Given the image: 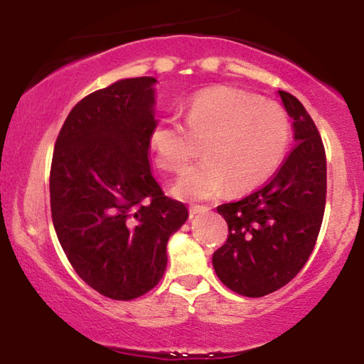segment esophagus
<instances>
[{"instance_id": "obj_1", "label": "esophagus", "mask_w": 364, "mask_h": 364, "mask_svg": "<svg viewBox=\"0 0 364 364\" xmlns=\"http://www.w3.org/2000/svg\"><path fill=\"white\" fill-rule=\"evenodd\" d=\"M207 212H208V207H203V205H192L191 207L192 215H196V213H207Z\"/></svg>"}]
</instances>
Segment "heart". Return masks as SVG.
<instances>
[{
    "instance_id": "b5f03b06",
    "label": "heart",
    "mask_w": 364,
    "mask_h": 364,
    "mask_svg": "<svg viewBox=\"0 0 364 364\" xmlns=\"http://www.w3.org/2000/svg\"><path fill=\"white\" fill-rule=\"evenodd\" d=\"M188 131L173 117L154 124L149 149L167 172H181L205 139V157L182 173L173 192L183 198L215 197L230 186L233 193L262 187L285 161L291 142L287 109L260 94L232 86H213L186 104Z\"/></svg>"
}]
</instances>
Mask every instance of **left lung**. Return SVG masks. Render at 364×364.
I'll use <instances>...</instances> for the list:
<instances>
[{
    "label": "left lung",
    "mask_w": 364,
    "mask_h": 364,
    "mask_svg": "<svg viewBox=\"0 0 364 364\" xmlns=\"http://www.w3.org/2000/svg\"><path fill=\"white\" fill-rule=\"evenodd\" d=\"M296 144L270 181L217 212L228 225L213 253L217 277L238 295L258 298L285 287L315 248L326 203V154L318 129L290 92L278 91Z\"/></svg>",
    "instance_id": "8db88e82"
}]
</instances>
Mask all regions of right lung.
I'll return each mask as SVG.
<instances>
[{
  "instance_id": "add662e5",
  "label": "right lung",
  "mask_w": 364,
  "mask_h": 364,
  "mask_svg": "<svg viewBox=\"0 0 364 364\" xmlns=\"http://www.w3.org/2000/svg\"><path fill=\"white\" fill-rule=\"evenodd\" d=\"M154 82L122 79L91 92L54 144V230L77 275L111 300H134L161 282L168 237L188 217L151 172Z\"/></svg>"
}]
</instances>
